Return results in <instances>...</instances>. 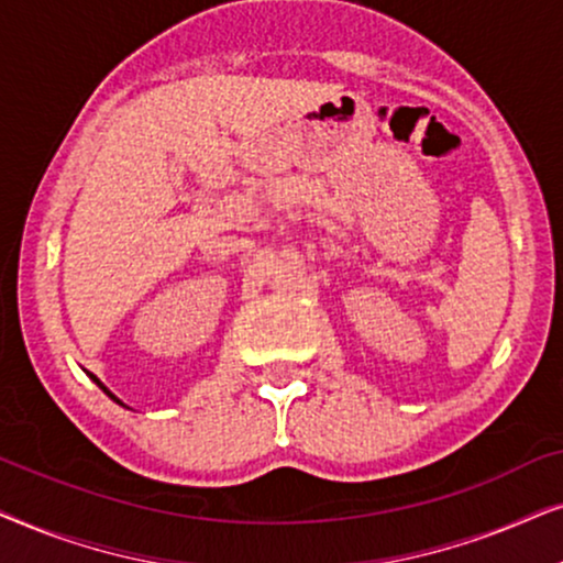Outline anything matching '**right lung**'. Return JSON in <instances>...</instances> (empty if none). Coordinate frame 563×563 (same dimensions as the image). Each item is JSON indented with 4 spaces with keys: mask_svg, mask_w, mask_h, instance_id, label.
Instances as JSON below:
<instances>
[{
    "mask_svg": "<svg viewBox=\"0 0 563 563\" xmlns=\"http://www.w3.org/2000/svg\"><path fill=\"white\" fill-rule=\"evenodd\" d=\"M87 376H89V378H92V380H95V384H97V386H100V388H102V391H104V394H108V396H110V399H112V401H118V404H120V407H125V404H123V401H120V399H118V396H115V394H110V391H108V386H104V384H102V380H100V378H97V376H92V373H87Z\"/></svg>",
    "mask_w": 563,
    "mask_h": 563,
    "instance_id": "1",
    "label": "right lung"
}]
</instances>
